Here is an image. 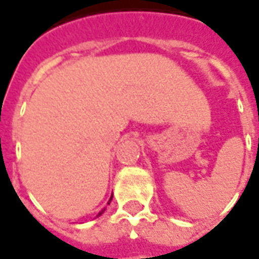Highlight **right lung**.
<instances>
[{
  "instance_id": "obj_1",
  "label": "right lung",
  "mask_w": 259,
  "mask_h": 259,
  "mask_svg": "<svg viewBox=\"0 0 259 259\" xmlns=\"http://www.w3.org/2000/svg\"><path fill=\"white\" fill-rule=\"evenodd\" d=\"M101 213H102V212H101ZM101 213H99V214H101Z\"/></svg>"
}]
</instances>
